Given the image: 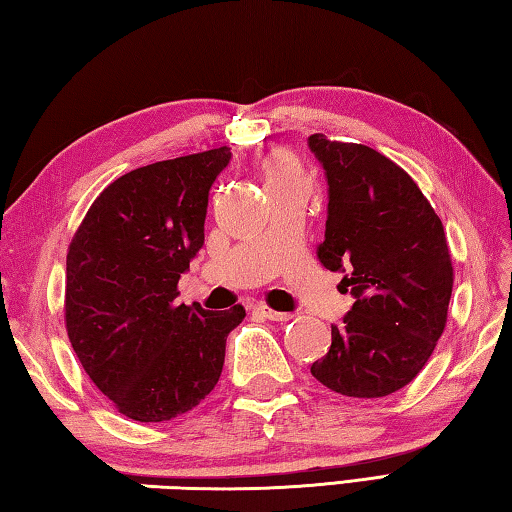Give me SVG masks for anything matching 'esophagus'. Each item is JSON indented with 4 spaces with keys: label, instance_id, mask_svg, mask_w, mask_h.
<instances>
[{
    "label": "esophagus",
    "instance_id": "34e87169",
    "mask_svg": "<svg viewBox=\"0 0 512 512\" xmlns=\"http://www.w3.org/2000/svg\"><path fill=\"white\" fill-rule=\"evenodd\" d=\"M255 309H257L259 314H262L264 318H268V320H277V323H287V320H291V318H293L291 314H284V311H275L273 307H268L266 302H257Z\"/></svg>",
    "mask_w": 512,
    "mask_h": 512
}]
</instances>
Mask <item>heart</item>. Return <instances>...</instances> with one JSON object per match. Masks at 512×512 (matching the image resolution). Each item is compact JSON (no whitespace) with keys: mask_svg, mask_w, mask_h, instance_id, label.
<instances>
[{"mask_svg":"<svg viewBox=\"0 0 512 512\" xmlns=\"http://www.w3.org/2000/svg\"><path fill=\"white\" fill-rule=\"evenodd\" d=\"M264 178H266V187L268 185H280V183H289V180H298L305 178L302 173V164L298 160V155L289 151V149H275L264 158Z\"/></svg>","mask_w":512,"mask_h":512,"instance_id":"1","label":"heart"}]
</instances>
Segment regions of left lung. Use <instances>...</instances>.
<instances>
[{"mask_svg": "<svg viewBox=\"0 0 512 512\" xmlns=\"http://www.w3.org/2000/svg\"><path fill=\"white\" fill-rule=\"evenodd\" d=\"M329 185L318 262L343 271L354 296L311 375L348 397L400 391L429 361L447 325L454 266L443 221L402 167L363 144L311 135Z\"/></svg>", "mask_w": 512, "mask_h": 512, "instance_id": "1", "label": "left lung"}]
</instances>
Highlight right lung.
Masks as SVG:
<instances>
[{
  "mask_svg": "<svg viewBox=\"0 0 512 512\" xmlns=\"http://www.w3.org/2000/svg\"><path fill=\"white\" fill-rule=\"evenodd\" d=\"M228 146L162 160L97 196L67 248L65 327L94 386L137 422L178 418L212 393L235 305H180L178 280L205 241L207 196Z\"/></svg>",
  "mask_w": 512,
  "mask_h": 512,
  "instance_id": "obj_1",
  "label": "right lung"
}]
</instances>
